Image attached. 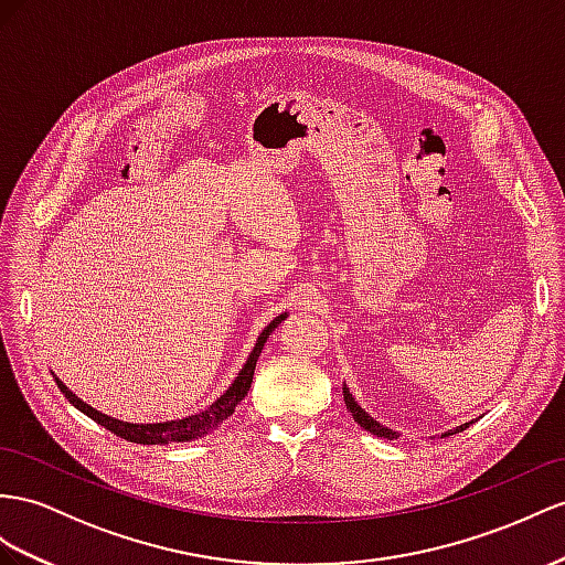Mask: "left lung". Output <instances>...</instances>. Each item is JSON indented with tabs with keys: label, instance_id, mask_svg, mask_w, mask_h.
Masks as SVG:
<instances>
[{
	"label": "left lung",
	"instance_id": "8db88e82",
	"mask_svg": "<svg viewBox=\"0 0 565 565\" xmlns=\"http://www.w3.org/2000/svg\"><path fill=\"white\" fill-rule=\"evenodd\" d=\"M343 401H345V408H349L351 413H353V417H355V423L363 427V429H367V431H372V434H377V437H384V439H396V431H392L388 427H384V425H380L377 420H374V417H370L363 408L358 406L355 403V398H353V394L349 392V388L343 386ZM468 425H462V427H456V431H460V429H466Z\"/></svg>",
	"mask_w": 565,
	"mask_h": 565
}]
</instances>
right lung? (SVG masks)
<instances>
[{
  "label": "right lung",
  "instance_id": "add662e5",
  "mask_svg": "<svg viewBox=\"0 0 565 565\" xmlns=\"http://www.w3.org/2000/svg\"><path fill=\"white\" fill-rule=\"evenodd\" d=\"M286 315L274 317V320L263 329V334H259L255 349L248 358V363L243 365V370L238 372L236 382L228 386V392L224 396L216 398L210 408L200 411L195 415H188L183 420H171V423H157V425H131V423H121V420H114V417L99 413L95 408H90L88 403H83L71 388H66V384H62L56 380V386L62 388V394L68 398V403H74V406L95 420L97 425H103L105 429H109L111 434H117V437L126 439V441H134V444H171V441H191L198 437H205L207 431H212L214 427H220L226 417L234 415L238 403L248 396L250 392V384H253V374H255V365H257V358L263 353V345L269 339V334L274 329L281 324Z\"/></svg>",
  "mask_w": 565,
  "mask_h": 565
}]
</instances>
